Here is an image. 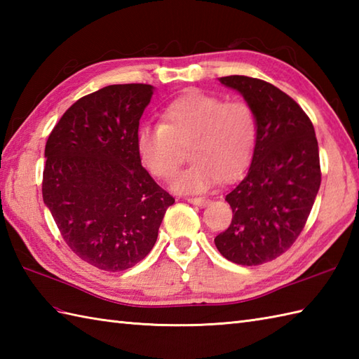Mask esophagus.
Listing matches in <instances>:
<instances>
[{
	"instance_id": "34e87169",
	"label": "esophagus",
	"mask_w": 359,
	"mask_h": 359,
	"mask_svg": "<svg viewBox=\"0 0 359 359\" xmlns=\"http://www.w3.org/2000/svg\"><path fill=\"white\" fill-rule=\"evenodd\" d=\"M189 203H194L197 207H205V205H208L210 201L205 199V197H188L187 199Z\"/></svg>"
}]
</instances>
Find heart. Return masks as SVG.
Returning <instances> with one entry per match:
<instances>
[{
	"label": "heart",
	"instance_id": "obj_1",
	"mask_svg": "<svg viewBox=\"0 0 359 359\" xmlns=\"http://www.w3.org/2000/svg\"><path fill=\"white\" fill-rule=\"evenodd\" d=\"M257 117L245 100L188 90L165 106L162 123L137 129L135 148L148 171L171 180L189 144L194 160L174 182L180 193H201L219 180H231L247 170L257 144Z\"/></svg>",
	"mask_w": 359,
	"mask_h": 359
}]
</instances>
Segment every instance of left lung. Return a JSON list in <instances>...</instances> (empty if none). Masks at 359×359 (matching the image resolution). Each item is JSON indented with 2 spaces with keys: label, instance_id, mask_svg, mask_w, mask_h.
<instances>
[{
  "label": "left lung",
  "instance_id": "1",
  "mask_svg": "<svg viewBox=\"0 0 359 359\" xmlns=\"http://www.w3.org/2000/svg\"><path fill=\"white\" fill-rule=\"evenodd\" d=\"M219 80L253 106L259 134L245 177L225 197L231 224L215 243L228 261L261 265L293 245L315 203L321 185L315 128L301 106L271 83L245 75Z\"/></svg>",
  "mask_w": 359,
  "mask_h": 359
}]
</instances>
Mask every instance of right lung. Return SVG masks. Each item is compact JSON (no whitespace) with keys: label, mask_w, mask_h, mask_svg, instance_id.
<instances>
[{"label":"right lung","mask_w":359,"mask_h":359,"mask_svg":"<svg viewBox=\"0 0 359 359\" xmlns=\"http://www.w3.org/2000/svg\"><path fill=\"white\" fill-rule=\"evenodd\" d=\"M151 85H111L81 97L46 142L43 201L75 255L123 271L154 247L174 197L142 166L135 134Z\"/></svg>","instance_id":"right-lung-1"}]
</instances>
